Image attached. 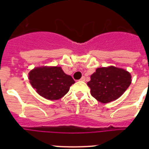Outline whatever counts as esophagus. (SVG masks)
<instances>
[{
    "label": "esophagus",
    "instance_id": "obj_1",
    "mask_svg": "<svg viewBox=\"0 0 149 149\" xmlns=\"http://www.w3.org/2000/svg\"><path fill=\"white\" fill-rule=\"evenodd\" d=\"M85 80H86V78H85V76H83V77H82L81 79H80V81H85Z\"/></svg>",
    "mask_w": 149,
    "mask_h": 149
}]
</instances>
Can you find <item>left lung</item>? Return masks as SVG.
I'll list each match as a JSON object with an SVG mask.
<instances>
[{"mask_svg": "<svg viewBox=\"0 0 149 149\" xmlns=\"http://www.w3.org/2000/svg\"><path fill=\"white\" fill-rule=\"evenodd\" d=\"M127 70L115 66L98 68L87 83L91 94L97 101L108 103L120 97L131 84Z\"/></svg>", "mask_w": 149, "mask_h": 149, "instance_id": "8db88e82", "label": "left lung"}]
</instances>
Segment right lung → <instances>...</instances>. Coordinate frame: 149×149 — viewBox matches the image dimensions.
I'll return each mask as SVG.
<instances>
[{"instance_id":"right-lung-1","label":"right lung","mask_w":149,"mask_h":149,"mask_svg":"<svg viewBox=\"0 0 149 149\" xmlns=\"http://www.w3.org/2000/svg\"><path fill=\"white\" fill-rule=\"evenodd\" d=\"M29 79L36 91L49 100L62 98L75 83L71 76L65 74L58 66L34 68L29 73Z\"/></svg>"}]
</instances>
